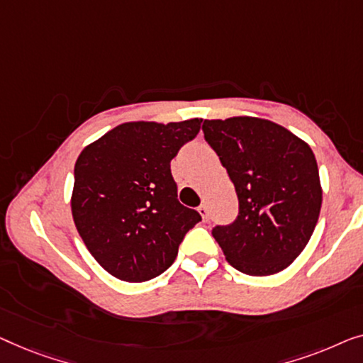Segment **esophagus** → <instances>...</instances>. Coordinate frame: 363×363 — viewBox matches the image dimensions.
Instances as JSON below:
<instances>
[{"label":"esophagus","instance_id":"34e87169","mask_svg":"<svg viewBox=\"0 0 363 363\" xmlns=\"http://www.w3.org/2000/svg\"><path fill=\"white\" fill-rule=\"evenodd\" d=\"M197 211H199V213H201L202 220H203V222H207V220H208V207L206 206V203H203V206L199 207Z\"/></svg>","mask_w":363,"mask_h":363}]
</instances>
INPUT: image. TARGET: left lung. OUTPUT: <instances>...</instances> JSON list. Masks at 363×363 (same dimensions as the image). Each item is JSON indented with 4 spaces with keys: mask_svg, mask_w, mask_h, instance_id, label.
<instances>
[{
    "mask_svg": "<svg viewBox=\"0 0 363 363\" xmlns=\"http://www.w3.org/2000/svg\"><path fill=\"white\" fill-rule=\"evenodd\" d=\"M202 131L238 197V217L213 228V238L238 272H283L319 218L323 189L313 150L284 126L255 116L206 120Z\"/></svg>",
    "mask_w": 363,
    "mask_h": 363,
    "instance_id": "8db88e82",
    "label": "left lung"
}]
</instances>
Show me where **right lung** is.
I'll return each instance as SVG.
<instances>
[{"label":"right lung","mask_w":363,"mask_h":363,"mask_svg":"<svg viewBox=\"0 0 363 363\" xmlns=\"http://www.w3.org/2000/svg\"><path fill=\"white\" fill-rule=\"evenodd\" d=\"M202 120L128 121L84 147L70 199L77 232L115 278L141 283L166 272L186 233L201 222L177 201L171 161Z\"/></svg>","instance_id":"obj_1"}]
</instances>
